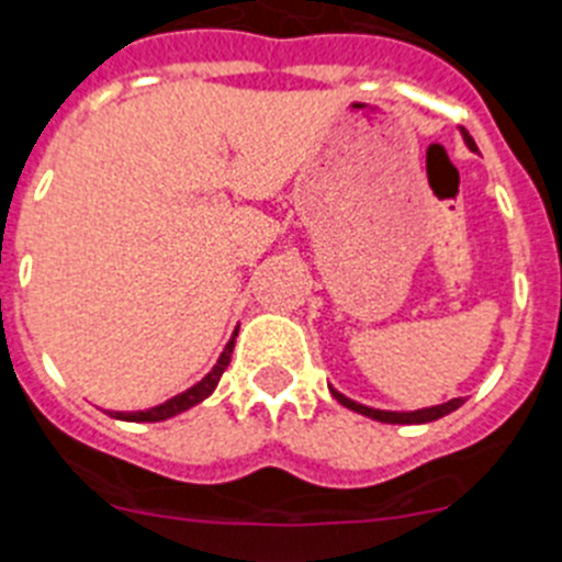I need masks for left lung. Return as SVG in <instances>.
Here are the masks:
<instances>
[{"label": "left lung", "instance_id": "1", "mask_svg": "<svg viewBox=\"0 0 562 562\" xmlns=\"http://www.w3.org/2000/svg\"><path fill=\"white\" fill-rule=\"evenodd\" d=\"M459 131H462L464 145H468V148L473 150V154H479L476 143L470 139L468 131H464V128H459ZM330 394H333V397H336L338 403H341L344 408H350V412L363 414V417H369V419H378V423H392V426H419V423H434V419L445 417V414L457 412V408L464 403L462 397H453V401H448V403H439V406H428V408H417V412H383V408H372V406H363V403L350 401L347 394L336 392V389H333V386H330Z\"/></svg>", "mask_w": 562, "mask_h": 562}]
</instances>
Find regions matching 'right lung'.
I'll list each match as a JSON object with an SVG mask.
<instances>
[{"label": "right lung", "mask_w": 562, "mask_h": 562, "mask_svg": "<svg viewBox=\"0 0 562 562\" xmlns=\"http://www.w3.org/2000/svg\"><path fill=\"white\" fill-rule=\"evenodd\" d=\"M235 338H237V330L232 333L229 344L224 347V352H221V358L215 361V367H212L199 383H193V386L184 389L181 394H176V397H170V401L159 403V406H154V408H145V412H109V414L114 419H125V423H161V419H170V417H176V414L187 412V408L199 406L201 401H206V397L215 392L221 375H224V369L229 367L232 350H235Z\"/></svg>", "instance_id": "add662e5"}]
</instances>
